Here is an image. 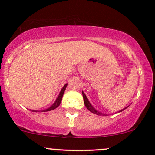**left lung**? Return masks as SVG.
<instances>
[{"label":"left lung","mask_w":155,"mask_h":155,"mask_svg":"<svg viewBox=\"0 0 155 155\" xmlns=\"http://www.w3.org/2000/svg\"><path fill=\"white\" fill-rule=\"evenodd\" d=\"M82 93H83V96L84 104H85V106H86V108H87V109H88V110H90V111L92 112V113H93V114H96V115H99V116H108V115H107V114H103V113H101V112H100V111H98V110H97L96 109H95V108H94V107H93V106H92V105H91V103H90V101H88V99L87 98L86 95H85V93H84L83 91H82ZM128 108V106H127V107H126V108H124L123 110H119V111H118V112H121V111H123L124 110H125L126 108Z\"/></svg>","instance_id":"left-lung-1"}]
</instances>
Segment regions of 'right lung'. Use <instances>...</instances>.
<instances>
[{
  "mask_svg": "<svg viewBox=\"0 0 155 155\" xmlns=\"http://www.w3.org/2000/svg\"><path fill=\"white\" fill-rule=\"evenodd\" d=\"M67 85H68V83H66L65 85L63 86L62 90L60 91V94H59L58 97H57V99H56V101H55L54 104L51 105V106H49L48 108H47V109H45V110H31V109H30V110H31V111H33V112H40V111H41V112H46V111H49V110H54V109H55V108H57V107L60 106V104H61V101H62V96H63V95H64V91H65Z\"/></svg>",
  "mask_w": 155,
  "mask_h": 155,
  "instance_id": "obj_1",
  "label": "right lung"
}]
</instances>
